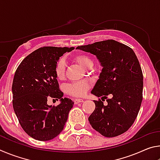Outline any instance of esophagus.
I'll return each mask as SVG.
<instances>
[{
  "label": "esophagus",
  "instance_id": "obj_1",
  "mask_svg": "<svg viewBox=\"0 0 160 160\" xmlns=\"http://www.w3.org/2000/svg\"><path fill=\"white\" fill-rule=\"evenodd\" d=\"M84 100L82 99H74V103L75 104H77L78 103H81V102H83Z\"/></svg>",
  "mask_w": 160,
  "mask_h": 160
}]
</instances>
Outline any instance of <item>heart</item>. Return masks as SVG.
<instances>
[{
	"instance_id": "obj_1",
	"label": "heart",
	"mask_w": 160,
	"mask_h": 160,
	"mask_svg": "<svg viewBox=\"0 0 160 160\" xmlns=\"http://www.w3.org/2000/svg\"><path fill=\"white\" fill-rule=\"evenodd\" d=\"M76 61L80 66L85 69H88L90 66H92V60L85 54H80L75 57ZM65 68H66V63L63 58H60L58 61L55 68V73L58 79H61L64 76ZM89 88V85L85 81L74 82L66 86L67 92L75 97H82L87 92Z\"/></svg>"
}]
</instances>
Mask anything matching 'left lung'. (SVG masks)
<instances>
[{
    "label": "left lung",
    "instance_id": "left-lung-1",
    "mask_svg": "<svg viewBox=\"0 0 160 160\" xmlns=\"http://www.w3.org/2000/svg\"><path fill=\"white\" fill-rule=\"evenodd\" d=\"M77 49L96 56L102 66L91 93L108 99L94 100L95 109L88 118L103 136L116 137L128 131L136 118L142 99L143 76L138 59L131 48L109 39L80 46Z\"/></svg>",
    "mask_w": 160,
    "mask_h": 160
}]
</instances>
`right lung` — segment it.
Here are the masks:
<instances>
[{
	"instance_id": "1",
	"label": "right lung",
	"mask_w": 160,
	"mask_h": 160,
	"mask_svg": "<svg viewBox=\"0 0 160 160\" xmlns=\"http://www.w3.org/2000/svg\"><path fill=\"white\" fill-rule=\"evenodd\" d=\"M74 47H44L28 55L19 65L12 85V106L20 126L29 136L47 141L61 133L74 102L63 98L55 73L56 63ZM51 97L58 106L47 104Z\"/></svg>"
}]
</instances>
